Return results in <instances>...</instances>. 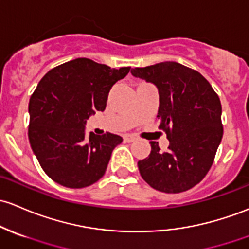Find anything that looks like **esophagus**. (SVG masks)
Listing matches in <instances>:
<instances>
[{
  "label": "esophagus",
  "mask_w": 249,
  "mask_h": 249,
  "mask_svg": "<svg viewBox=\"0 0 249 249\" xmlns=\"http://www.w3.org/2000/svg\"><path fill=\"white\" fill-rule=\"evenodd\" d=\"M124 140L125 141V142H134V141L136 140V138H135V136H133V135L127 134V135L124 136Z\"/></svg>",
  "instance_id": "esophagus-1"
}]
</instances>
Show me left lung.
<instances>
[{"mask_svg": "<svg viewBox=\"0 0 249 249\" xmlns=\"http://www.w3.org/2000/svg\"><path fill=\"white\" fill-rule=\"evenodd\" d=\"M130 72L158 88L159 129L170 141L164 153L152 141L149 156L138 162L141 177L149 186L166 194L194 188L210 170L223 135L217 93L199 72L176 61Z\"/></svg>", "mask_w": 249, "mask_h": 249, "instance_id": "obj_1", "label": "left lung"}]
</instances>
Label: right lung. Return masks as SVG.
Returning a JSON list of instances; mask_svg holds the SVG:
<instances>
[{
  "label": "right lung",
  "mask_w": 249,
  "mask_h": 249,
  "mask_svg": "<svg viewBox=\"0 0 249 249\" xmlns=\"http://www.w3.org/2000/svg\"><path fill=\"white\" fill-rule=\"evenodd\" d=\"M129 70L77 58L39 82L29 100L28 138L40 166L55 183L82 189L103 177L122 138L111 133L85 138V124L106 109L111 87Z\"/></svg>",
  "instance_id": "1"
}]
</instances>
